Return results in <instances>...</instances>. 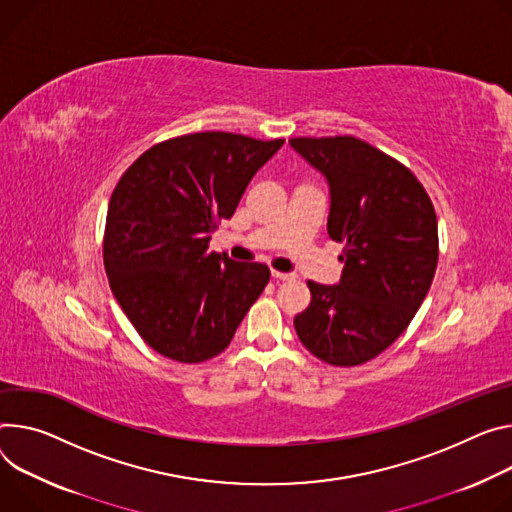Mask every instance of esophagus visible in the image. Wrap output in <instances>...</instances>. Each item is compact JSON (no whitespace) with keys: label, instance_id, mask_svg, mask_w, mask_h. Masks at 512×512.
Masks as SVG:
<instances>
[{"label":"esophagus","instance_id":"esophagus-1","mask_svg":"<svg viewBox=\"0 0 512 512\" xmlns=\"http://www.w3.org/2000/svg\"><path fill=\"white\" fill-rule=\"evenodd\" d=\"M271 277L277 282H290L294 280V273H284V271H271Z\"/></svg>","mask_w":512,"mask_h":512}]
</instances>
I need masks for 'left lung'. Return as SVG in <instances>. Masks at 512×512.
I'll return each mask as SVG.
<instances>
[{
	"label": "left lung",
	"instance_id": "left-lung-1",
	"mask_svg": "<svg viewBox=\"0 0 512 512\" xmlns=\"http://www.w3.org/2000/svg\"><path fill=\"white\" fill-rule=\"evenodd\" d=\"M290 145L327 179V230L343 245L339 284L308 282L312 300L294 327L318 359L359 365L404 333L431 288L435 208L402 163L359 138H292Z\"/></svg>",
	"mask_w": 512,
	"mask_h": 512
}]
</instances>
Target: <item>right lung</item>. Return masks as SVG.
I'll use <instances>...</instances> for the list:
<instances>
[{"label": "right lung", "instance_id": "add662e5", "mask_svg": "<svg viewBox=\"0 0 512 512\" xmlns=\"http://www.w3.org/2000/svg\"><path fill=\"white\" fill-rule=\"evenodd\" d=\"M284 145L196 132L151 147L112 192L104 265L128 320L157 353L200 363L222 353L269 282L263 263L208 249L253 175Z\"/></svg>", "mask_w": 512, "mask_h": 512}]
</instances>
